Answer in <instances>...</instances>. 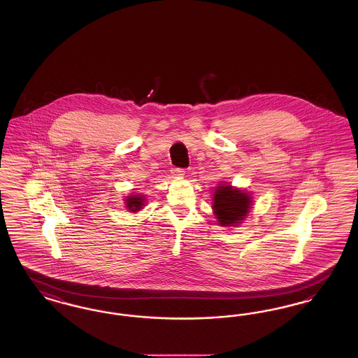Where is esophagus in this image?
Returning <instances> with one entry per match:
<instances>
[{"label":"esophagus","mask_w":358,"mask_h":358,"mask_svg":"<svg viewBox=\"0 0 358 358\" xmlns=\"http://www.w3.org/2000/svg\"><path fill=\"white\" fill-rule=\"evenodd\" d=\"M171 173H173V176H176V177H182V176L185 174V171H184V169H180V168H174V169L171 171Z\"/></svg>","instance_id":"1"}]
</instances>
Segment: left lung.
<instances>
[{"label": "left lung", "mask_w": 358, "mask_h": 358, "mask_svg": "<svg viewBox=\"0 0 358 358\" xmlns=\"http://www.w3.org/2000/svg\"><path fill=\"white\" fill-rule=\"evenodd\" d=\"M251 197L232 187H219L213 197V210L222 227H235L250 212Z\"/></svg>", "instance_id": "8db88e82"}]
</instances>
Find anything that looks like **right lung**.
Returning <instances> with one entry per match:
<instances>
[{"label":"right lung","mask_w":358,"mask_h":358,"mask_svg":"<svg viewBox=\"0 0 358 358\" xmlns=\"http://www.w3.org/2000/svg\"><path fill=\"white\" fill-rule=\"evenodd\" d=\"M142 205H143V199H142V196H138V194L131 196L126 200V208L130 209L131 212L139 210L142 208Z\"/></svg>","instance_id":"1"}]
</instances>
